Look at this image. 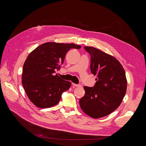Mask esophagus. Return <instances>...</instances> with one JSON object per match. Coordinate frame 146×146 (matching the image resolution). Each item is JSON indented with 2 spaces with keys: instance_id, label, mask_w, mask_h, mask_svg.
<instances>
[{
  "instance_id": "obj_1",
  "label": "esophagus",
  "mask_w": 146,
  "mask_h": 146,
  "mask_svg": "<svg viewBox=\"0 0 146 146\" xmlns=\"http://www.w3.org/2000/svg\"><path fill=\"white\" fill-rule=\"evenodd\" d=\"M72 85L75 87H81V86L80 84H74V83H72Z\"/></svg>"
}]
</instances>
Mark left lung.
Here are the masks:
<instances>
[{"mask_svg":"<svg viewBox=\"0 0 146 146\" xmlns=\"http://www.w3.org/2000/svg\"><path fill=\"white\" fill-rule=\"evenodd\" d=\"M84 48L91 55L90 69L97 81L93 87H84L85 94L80 105L89 116L100 118L113 112L122 102L127 88L125 72L112 55L93 47Z\"/></svg>","mask_w":146,"mask_h":146,"instance_id":"obj_1","label":"left lung"}]
</instances>
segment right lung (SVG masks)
<instances>
[{
  "instance_id": "right-lung-1",
  "label": "right lung",
  "mask_w": 146,
  "mask_h": 146,
  "mask_svg": "<svg viewBox=\"0 0 146 146\" xmlns=\"http://www.w3.org/2000/svg\"><path fill=\"white\" fill-rule=\"evenodd\" d=\"M81 47L74 43L47 42L29 54L23 65L22 84L34 105L48 108L59 102L62 93L70 88L71 82L55 75V70L60 69L69 49Z\"/></svg>"
}]
</instances>
